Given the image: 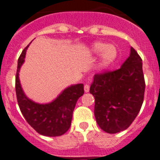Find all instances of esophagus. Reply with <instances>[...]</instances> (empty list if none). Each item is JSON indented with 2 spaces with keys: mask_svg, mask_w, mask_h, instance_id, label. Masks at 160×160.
Instances as JSON below:
<instances>
[{
  "mask_svg": "<svg viewBox=\"0 0 160 160\" xmlns=\"http://www.w3.org/2000/svg\"><path fill=\"white\" fill-rule=\"evenodd\" d=\"M84 90H85V92H86V93L89 92V90H90V86H89L88 84H86V85H85Z\"/></svg>",
  "mask_w": 160,
  "mask_h": 160,
  "instance_id": "34e87169",
  "label": "esophagus"
}]
</instances>
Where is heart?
Segmentation results:
<instances>
[{"mask_svg":"<svg viewBox=\"0 0 160 160\" xmlns=\"http://www.w3.org/2000/svg\"><path fill=\"white\" fill-rule=\"evenodd\" d=\"M90 51L94 54H100V66L101 68L108 67L116 59L118 56V49L113 45L106 42H96L90 47Z\"/></svg>","mask_w":160,"mask_h":160,"instance_id":"obj_1","label":"heart"}]
</instances>
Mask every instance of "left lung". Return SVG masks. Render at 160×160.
<instances>
[{
  "mask_svg": "<svg viewBox=\"0 0 160 160\" xmlns=\"http://www.w3.org/2000/svg\"><path fill=\"white\" fill-rule=\"evenodd\" d=\"M144 91L142 59L131 47L118 70L94 76L90 93L94 97V116L99 128L109 134L129 128L140 111Z\"/></svg>",
  "mask_w": 160,
  "mask_h": 160,
  "instance_id": "8db88e82",
  "label": "left lung"
}]
</instances>
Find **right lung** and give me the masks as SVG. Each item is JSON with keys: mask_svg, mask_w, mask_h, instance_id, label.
Listing matches in <instances>:
<instances>
[{"mask_svg": "<svg viewBox=\"0 0 160 160\" xmlns=\"http://www.w3.org/2000/svg\"><path fill=\"white\" fill-rule=\"evenodd\" d=\"M29 46L24 49L18 61L16 94L20 110L28 123L40 135L60 136L65 134L71 125L76 102L84 94L83 84L69 86L50 102L38 103L32 101L24 92L19 78L20 70L25 62Z\"/></svg>", "mask_w": 160, "mask_h": 160, "instance_id": "1", "label": "right lung"}]
</instances>
